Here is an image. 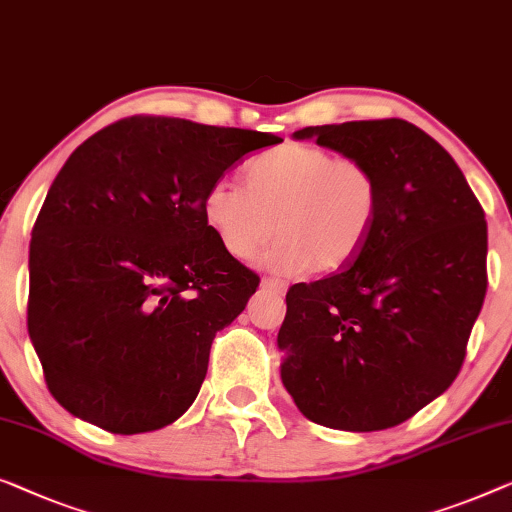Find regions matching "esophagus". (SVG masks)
Instances as JSON below:
<instances>
[{"label": "esophagus", "instance_id": "1", "mask_svg": "<svg viewBox=\"0 0 512 512\" xmlns=\"http://www.w3.org/2000/svg\"><path fill=\"white\" fill-rule=\"evenodd\" d=\"M261 286L268 288V291H272V293H277V295L286 293V288H288L286 281H281V279H263Z\"/></svg>", "mask_w": 512, "mask_h": 512}]
</instances>
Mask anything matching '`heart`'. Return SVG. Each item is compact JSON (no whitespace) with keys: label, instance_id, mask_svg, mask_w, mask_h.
<instances>
[{"label":"heart","instance_id":"b5f03b06","mask_svg":"<svg viewBox=\"0 0 512 512\" xmlns=\"http://www.w3.org/2000/svg\"><path fill=\"white\" fill-rule=\"evenodd\" d=\"M244 184L219 180L203 196V219L228 256L247 261L277 231L281 238L258 258L277 274L330 272L365 247L381 210L374 170L360 159L335 157L316 145L286 143L258 154Z\"/></svg>","mask_w":512,"mask_h":512}]
</instances>
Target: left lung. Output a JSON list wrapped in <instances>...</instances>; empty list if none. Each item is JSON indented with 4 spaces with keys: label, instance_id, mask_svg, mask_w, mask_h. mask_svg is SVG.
Here are the masks:
<instances>
[{
    "label": "left lung",
    "instance_id": "1",
    "mask_svg": "<svg viewBox=\"0 0 512 512\" xmlns=\"http://www.w3.org/2000/svg\"><path fill=\"white\" fill-rule=\"evenodd\" d=\"M293 138L372 168L381 210L353 261L288 288L281 381L318 425L395 427L462 367L487 291L485 212L455 159L411 122L323 124Z\"/></svg>",
    "mask_w": 512,
    "mask_h": 512
}]
</instances>
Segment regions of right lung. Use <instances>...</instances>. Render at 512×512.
Masks as SVG:
<instances>
[{
	"label": "right lung",
	"instance_id": "right-lung-1",
	"mask_svg": "<svg viewBox=\"0 0 512 512\" xmlns=\"http://www.w3.org/2000/svg\"><path fill=\"white\" fill-rule=\"evenodd\" d=\"M279 140L129 117L66 159L29 244L27 330L71 416L143 434L194 404L214 335L258 288L207 228L203 196L244 154Z\"/></svg>",
	"mask_w": 512,
	"mask_h": 512
}]
</instances>
